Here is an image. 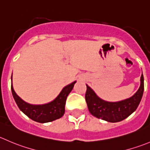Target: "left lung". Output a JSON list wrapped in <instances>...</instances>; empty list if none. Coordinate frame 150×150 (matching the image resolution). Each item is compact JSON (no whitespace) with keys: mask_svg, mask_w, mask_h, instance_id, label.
Wrapping results in <instances>:
<instances>
[{"mask_svg":"<svg viewBox=\"0 0 150 150\" xmlns=\"http://www.w3.org/2000/svg\"><path fill=\"white\" fill-rule=\"evenodd\" d=\"M144 92V76H141V85L136 94L122 101L110 103L99 98L94 91L86 85L85 99L91 115L110 122H118L128 117L136 110Z\"/></svg>","mask_w":150,"mask_h":150,"instance_id":"obj_1","label":"left lung"}]
</instances>
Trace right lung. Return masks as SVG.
<instances>
[{"label":"right lung","instance_id":"obj_1","mask_svg":"<svg viewBox=\"0 0 150 150\" xmlns=\"http://www.w3.org/2000/svg\"><path fill=\"white\" fill-rule=\"evenodd\" d=\"M75 83L76 81H74L73 83L65 86L54 100L45 105H30L23 101L14 91L12 82L11 88L13 97L20 110L33 121L40 123H45L58 120L64 114L67 97L72 90Z\"/></svg>","mask_w":150,"mask_h":150}]
</instances>
